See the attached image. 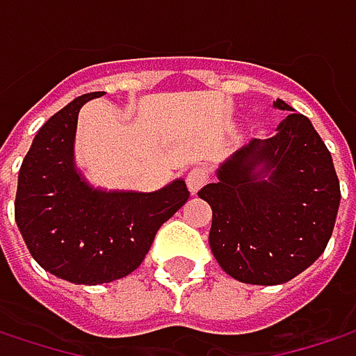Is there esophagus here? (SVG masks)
I'll return each mask as SVG.
<instances>
[{
  "label": "esophagus",
  "instance_id": "esophagus-1",
  "mask_svg": "<svg viewBox=\"0 0 356 356\" xmlns=\"http://www.w3.org/2000/svg\"><path fill=\"white\" fill-rule=\"evenodd\" d=\"M210 177V173H208V169L206 167H193V169H189L187 171V175H185V183H187V187H189V191L191 193H195L206 181Z\"/></svg>",
  "mask_w": 356,
  "mask_h": 356
}]
</instances>
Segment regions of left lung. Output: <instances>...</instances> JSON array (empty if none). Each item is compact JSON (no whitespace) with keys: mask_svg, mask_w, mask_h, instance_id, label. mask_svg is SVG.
Masks as SVG:
<instances>
[{"mask_svg":"<svg viewBox=\"0 0 356 356\" xmlns=\"http://www.w3.org/2000/svg\"><path fill=\"white\" fill-rule=\"evenodd\" d=\"M291 111L278 134L251 140L197 195L212 208L210 248L220 268L248 284H282L327 245L340 183L332 154L305 115ZM261 166V172H255Z\"/></svg>","mask_w":356,"mask_h":356,"instance_id":"left-lung-1","label":"left lung"}]
</instances>
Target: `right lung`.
<instances>
[{
    "instance_id": "right-lung-1",
    "label": "right lung",
    "mask_w": 356,
    "mask_h": 356,
    "mask_svg": "<svg viewBox=\"0 0 356 356\" xmlns=\"http://www.w3.org/2000/svg\"><path fill=\"white\" fill-rule=\"evenodd\" d=\"M97 97H78L38 129L14 202L36 264L74 284H103L134 272L163 222L189 197L181 179L154 193H107L84 183L74 169V136L80 108Z\"/></svg>"
}]
</instances>
